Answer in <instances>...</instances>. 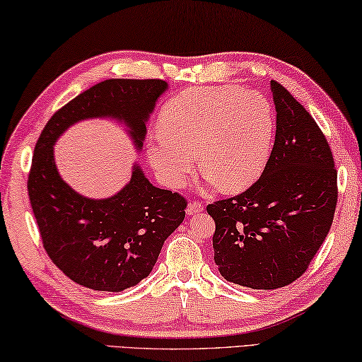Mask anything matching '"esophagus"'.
<instances>
[{"instance_id": "esophagus-1", "label": "esophagus", "mask_w": 362, "mask_h": 362, "mask_svg": "<svg viewBox=\"0 0 362 362\" xmlns=\"http://www.w3.org/2000/svg\"><path fill=\"white\" fill-rule=\"evenodd\" d=\"M200 211H204V205H202L200 202H191V204L187 205L186 213L189 214V216H192V214H197Z\"/></svg>"}]
</instances>
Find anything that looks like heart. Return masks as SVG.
<instances>
[{
  "label": "heart",
  "mask_w": 362,
  "mask_h": 362,
  "mask_svg": "<svg viewBox=\"0 0 362 362\" xmlns=\"http://www.w3.org/2000/svg\"><path fill=\"white\" fill-rule=\"evenodd\" d=\"M160 129L149 139L148 160L165 185L185 186L199 151L206 186L240 192L255 185L267 165L275 111L257 92L195 87L163 107Z\"/></svg>",
  "instance_id": "heart-1"
}]
</instances>
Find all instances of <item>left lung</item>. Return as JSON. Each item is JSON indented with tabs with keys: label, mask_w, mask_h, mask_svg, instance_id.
<instances>
[{
	"label": "left lung",
	"mask_w": 362,
	"mask_h": 362,
	"mask_svg": "<svg viewBox=\"0 0 362 362\" xmlns=\"http://www.w3.org/2000/svg\"><path fill=\"white\" fill-rule=\"evenodd\" d=\"M275 143L259 180L206 211L216 223L214 262L227 281L276 289L296 281L331 229L337 170L310 112L276 81Z\"/></svg>",
	"instance_id": "obj_1"
}]
</instances>
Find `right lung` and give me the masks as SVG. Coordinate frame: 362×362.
<instances>
[{"label": "right lung", "instance_id": "right-lung-1", "mask_svg": "<svg viewBox=\"0 0 362 362\" xmlns=\"http://www.w3.org/2000/svg\"><path fill=\"white\" fill-rule=\"evenodd\" d=\"M160 79H107L57 111L41 132L28 175V197L44 250L74 283L93 291L120 293L151 274L163 242L186 216L180 194L152 186L133 165L132 177L107 199H88L62 180L54 144L84 119L122 122L139 151L146 122L167 90Z\"/></svg>", "mask_w": 362, "mask_h": 362}]
</instances>
